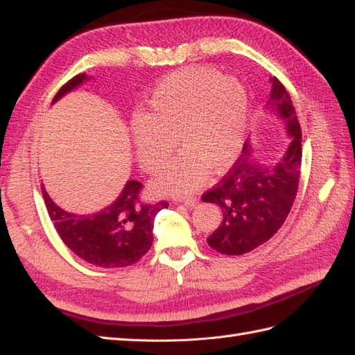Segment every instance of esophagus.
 <instances>
[{"label":"esophagus","mask_w":355,"mask_h":355,"mask_svg":"<svg viewBox=\"0 0 355 355\" xmlns=\"http://www.w3.org/2000/svg\"><path fill=\"white\" fill-rule=\"evenodd\" d=\"M184 205L187 208H195L198 205V199L196 198H186L184 199Z\"/></svg>","instance_id":"34e87169"}]
</instances>
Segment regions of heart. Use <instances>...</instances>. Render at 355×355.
Returning a JSON list of instances; mask_svg holds the SVG:
<instances>
[{
    "label": "heart",
    "mask_w": 355,
    "mask_h": 355,
    "mask_svg": "<svg viewBox=\"0 0 355 355\" xmlns=\"http://www.w3.org/2000/svg\"><path fill=\"white\" fill-rule=\"evenodd\" d=\"M249 98L232 76L196 67L166 76L153 91L148 109L132 121V139L141 166L156 171L174 151L181 156L163 169L154 187L166 193H189L208 174L232 166L248 135Z\"/></svg>",
    "instance_id": "heart-1"
}]
</instances>
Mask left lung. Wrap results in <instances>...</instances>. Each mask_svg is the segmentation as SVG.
<instances>
[{"instance_id": "obj_1", "label": "left lung", "mask_w": 355, "mask_h": 355, "mask_svg": "<svg viewBox=\"0 0 355 355\" xmlns=\"http://www.w3.org/2000/svg\"><path fill=\"white\" fill-rule=\"evenodd\" d=\"M267 109L284 121L291 142L276 163L264 165L252 157V145L243 151L220 183L202 195L204 202L222 211V223L210 237L208 246L223 255H243L275 235L288 217L298 189L302 168V129L288 91L277 78H270Z\"/></svg>"}]
</instances>
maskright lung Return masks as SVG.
Instances as JSON below:
<instances>
[{
  "label": "right lung",
  "mask_w": 355,
  "mask_h": 355,
  "mask_svg": "<svg viewBox=\"0 0 355 355\" xmlns=\"http://www.w3.org/2000/svg\"><path fill=\"white\" fill-rule=\"evenodd\" d=\"M91 76L79 73L62 85L52 105L83 85ZM139 181L129 180L115 201L91 214L62 210L42 184V195L53 226L66 246L88 264L102 268H120L138 262L153 244L154 219L168 202L145 204L141 201Z\"/></svg>",
  "instance_id": "obj_1"
}]
</instances>
